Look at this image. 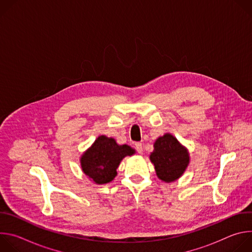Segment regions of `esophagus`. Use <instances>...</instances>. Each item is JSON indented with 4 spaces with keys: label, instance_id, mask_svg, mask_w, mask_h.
<instances>
[{
    "label": "esophagus",
    "instance_id": "34e87169",
    "mask_svg": "<svg viewBox=\"0 0 252 252\" xmlns=\"http://www.w3.org/2000/svg\"><path fill=\"white\" fill-rule=\"evenodd\" d=\"M135 150L137 151V153L139 154V155H142V153H143V151H142V145L140 142H136L135 143Z\"/></svg>",
    "mask_w": 252,
    "mask_h": 252
}]
</instances>
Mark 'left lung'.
Segmentation results:
<instances>
[{
  "label": "left lung",
  "mask_w": 252,
  "mask_h": 252,
  "mask_svg": "<svg viewBox=\"0 0 252 252\" xmlns=\"http://www.w3.org/2000/svg\"><path fill=\"white\" fill-rule=\"evenodd\" d=\"M157 175L162 182L171 183L181 177L189 163V151L172 134L159 136L150 156Z\"/></svg>",
  "instance_id": "8db88e82"
}]
</instances>
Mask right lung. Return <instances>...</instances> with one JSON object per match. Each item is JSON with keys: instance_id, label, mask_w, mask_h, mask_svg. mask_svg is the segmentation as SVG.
<instances>
[{"instance_id": "add662e5", "label": "right lung", "mask_w": 252, "mask_h": 252, "mask_svg": "<svg viewBox=\"0 0 252 252\" xmlns=\"http://www.w3.org/2000/svg\"><path fill=\"white\" fill-rule=\"evenodd\" d=\"M134 153V150L127 145H118L113 137L99 135L83 154L81 166L84 173L94 184H107L117 176V168L123 158Z\"/></svg>"}]
</instances>
